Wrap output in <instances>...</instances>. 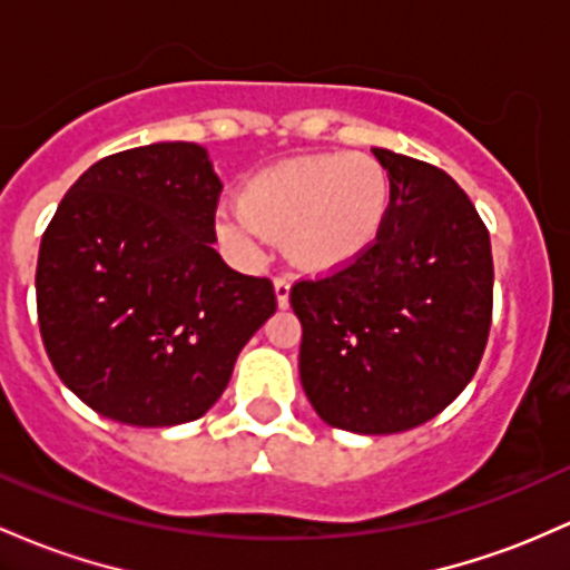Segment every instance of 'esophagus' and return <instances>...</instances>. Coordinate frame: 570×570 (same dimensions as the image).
Wrapping results in <instances>:
<instances>
[{"label": "esophagus", "mask_w": 570, "mask_h": 570, "mask_svg": "<svg viewBox=\"0 0 570 570\" xmlns=\"http://www.w3.org/2000/svg\"><path fill=\"white\" fill-rule=\"evenodd\" d=\"M275 286V299H278V308H286L289 305V292H292V284L286 275H278V278L273 281Z\"/></svg>", "instance_id": "esophagus-1"}]
</instances>
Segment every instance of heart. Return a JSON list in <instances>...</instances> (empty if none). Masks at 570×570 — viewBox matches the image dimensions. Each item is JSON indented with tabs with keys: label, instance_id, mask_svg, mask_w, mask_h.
I'll list each match as a JSON object with an SVG mask.
<instances>
[{
	"label": "heart",
	"instance_id": "b5f03b06",
	"mask_svg": "<svg viewBox=\"0 0 570 570\" xmlns=\"http://www.w3.org/2000/svg\"><path fill=\"white\" fill-rule=\"evenodd\" d=\"M390 205V178L373 156H295L252 175L240 205L222 210L216 229L248 259L271 237H286L297 267L333 273L376 246Z\"/></svg>",
	"mask_w": 570,
	"mask_h": 570
}]
</instances>
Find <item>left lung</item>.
Returning <instances> with one entry per match:
<instances>
[{"instance_id":"1","label":"left lung","mask_w":570,"mask_h":570,"mask_svg":"<svg viewBox=\"0 0 570 570\" xmlns=\"http://www.w3.org/2000/svg\"><path fill=\"white\" fill-rule=\"evenodd\" d=\"M392 186L376 246L327 278L297 281L299 381L337 430L419 428L476 373L492 322L490 233L458 180L373 148Z\"/></svg>"}]
</instances>
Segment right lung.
Masks as SVG:
<instances>
[{
    "instance_id": "right-lung-1",
    "label": "right lung",
    "mask_w": 570,
    "mask_h": 570,
    "mask_svg": "<svg viewBox=\"0 0 570 570\" xmlns=\"http://www.w3.org/2000/svg\"><path fill=\"white\" fill-rule=\"evenodd\" d=\"M222 180L197 142H154L91 165L37 256V318L59 379L135 428L199 419L240 348L275 314L267 278L218 256Z\"/></svg>"
}]
</instances>
